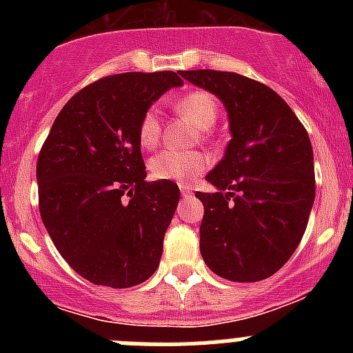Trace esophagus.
Returning a JSON list of instances; mask_svg holds the SVG:
<instances>
[{
  "label": "esophagus",
  "instance_id": "obj_1",
  "mask_svg": "<svg viewBox=\"0 0 353 353\" xmlns=\"http://www.w3.org/2000/svg\"><path fill=\"white\" fill-rule=\"evenodd\" d=\"M180 192H182V196H191L192 187L187 185V183H182V185H180Z\"/></svg>",
  "mask_w": 353,
  "mask_h": 353
}]
</instances>
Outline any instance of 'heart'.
I'll use <instances>...</instances> for the list:
<instances>
[{
	"mask_svg": "<svg viewBox=\"0 0 353 353\" xmlns=\"http://www.w3.org/2000/svg\"><path fill=\"white\" fill-rule=\"evenodd\" d=\"M174 109L192 121L198 129H210L217 120L219 109L214 97L203 90H194L174 101ZM162 121L159 109L155 105L148 108L143 113L138 123V139L143 148H155L161 141ZM210 164V159L205 152L192 150V152H174V150H162L150 159V174L157 180L168 182H191L198 174L203 173Z\"/></svg>",
	"mask_w": 353,
	"mask_h": 353,
	"instance_id": "heart-1",
	"label": "heart"
}]
</instances>
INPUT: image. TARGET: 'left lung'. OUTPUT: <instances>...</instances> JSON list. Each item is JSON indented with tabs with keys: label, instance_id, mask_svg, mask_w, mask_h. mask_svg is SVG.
I'll list each match as a JSON object with an SVG mask.
<instances>
[{
	"label": "left lung",
	"instance_id": "1",
	"mask_svg": "<svg viewBox=\"0 0 353 353\" xmlns=\"http://www.w3.org/2000/svg\"><path fill=\"white\" fill-rule=\"evenodd\" d=\"M223 101L232 141L196 192L205 215L199 251L208 269L236 283L267 279L290 260L310 221L314 166L310 136L272 88L235 72L182 70Z\"/></svg>",
	"mask_w": 353,
	"mask_h": 353
}]
</instances>
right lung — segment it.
<instances>
[{
	"mask_svg": "<svg viewBox=\"0 0 353 353\" xmlns=\"http://www.w3.org/2000/svg\"><path fill=\"white\" fill-rule=\"evenodd\" d=\"M182 83L171 70L102 77L63 105L40 148L43 226L65 261L93 285L129 288L157 270L180 189L145 180L138 123Z\"/></svg>",
	"mask_w": 353,
	"mask_h": 353,
	"instance_id": "add662e5",
	"label": "right lung"
}]
</instances>
